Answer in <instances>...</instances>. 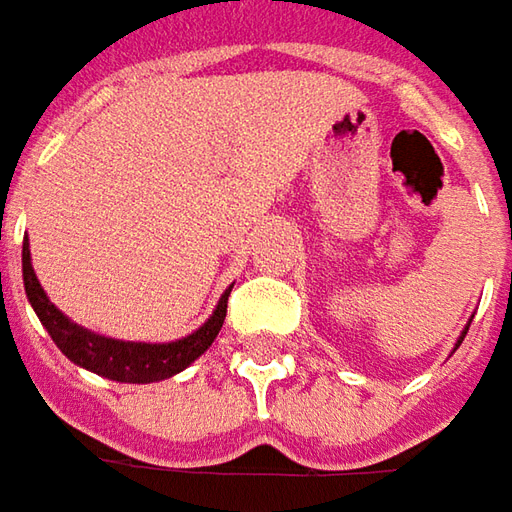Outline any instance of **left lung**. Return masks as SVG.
<instances>
[{
    "label": "left lung",
    "mask_w": 512,
    "mask_h": 512,
    "mask_svg": "<svg viewBox=\"0 0 512 512\" xmlns=\"http://www.w3.org/2000/svg\"><path fill=\"white\" fill-rule=\"evenodd\" d=\"M468 327H471V324H468ZM465 335H468V329H465V332H462V335H459V341H456V346L462 344V338H465Z\"/></svg>",
    "instance_id": "8db88e82"
}]
</instances>
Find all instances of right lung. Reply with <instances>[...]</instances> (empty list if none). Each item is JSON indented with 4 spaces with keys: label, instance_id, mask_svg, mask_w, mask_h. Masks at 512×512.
Here are the masks:
<instances>
[{
    "label": "right lung",
    "instance_id": "right-lung-1",
    "mask_svg": "<svg viewBox=\"0 0 512 512\" xmlns=\"http://www.w3.org/2000/svg\"><path fill=\"white\" fill-rule=\"evenodd\" d=\"M22 276H24V293L27 301L33 304V310L39 315L44 329L50 332V338L56 346L67 355V358L89 369L95 375L118 380V383H157L166 377L183 372L185 366H191L200 358L208 346L214 344L219 329L225 324V312H228V296L231 287L222 293L219 304H216L214 315L202 324L197 332L185 335L180 341L171 344H137V341H118V338H106L98 332L72 324L64 312L58 310L56 304L47 298L41 290L39 279L33 273V262H30V242L24 239L22 245Z\"/></svg>",
    "mask_w": 512,
    "mask_h": 512
}]
</instances>
